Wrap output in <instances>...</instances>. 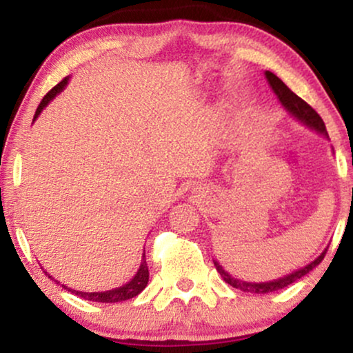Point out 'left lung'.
I'll use <instances>...</instances> for the list:
<instances>
[{
	"label": "left lung",
	"instance_id": "8db88e82",
	"mask_svg": "<svg viewBox=\"0 0 353 353\" xmlns=\"http://www.w3.org/2000/svg\"><path fill=\"white\" fill-rule=\"evenodd\" d=\"M265 78L270 84L272 91L275 92L276 97H279V101L282 102V105L288 110L290 114L293 115V117H295L296 120H300L301 123H305L306 127L313 128L314 132L323 133L325 138H329L323 119L319 117V114L316 112L313 107L307 104V102L303 101L301 97H298L295 92H293L292 89H290L287 84H285L279 77H275L272 71H265ZM324 256H325V251L321 254L318 259H314L311 264L303 267V269H298L295 272H292L290 275H285V276H282V279H276V280H274V282H261V283L243 282V280H238V279H234V276H231L228 272H226L220 264H218L216 261H213V264H215L218 274L223 276V280H225V282L228 285H231L233 288H238V290H241V292L259 293V295H262V293L276 292V290L285 288V287H288V285H292L293 282H296L298 279L305 276L307 272L313 270L316 265H319L321 261L324 259Z\"/></svg>",
	"mask_w": 353,
	"mask_h": 353
}]
</instances>
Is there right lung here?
I'll return each mask as SVG.
<instances>
[{"label":"right lung","instance_id":"1","mask_svg":"<svg viewBox=\"0 0 353 353\" xmlns=\"http://www.w3.org/2000/svg\"><path fill=\"white\" fill-rule=\"evenodd\" d=\"M66 84H68V78L61 79V81L58 83L55 88H52L50 91H48L47 94L43 96L42 102H40L39 107H37V110H35L34 120L39 117L40 112H42V110H43V107H47V104L53 99V97H55L57 94H60V92L63 91ZM48 276H50V275H48ZM148 280H150V272H148V264H146V257H145V252H143V256H141L140 269H138L135 276H133L130 282L122 285V287L114 288V290H109V292H92V293L77 292V290L65 287V285H63V288L68 290V292H71V293H74V295H78L79 298H84V300H89V301H97V303H119V301L130 300V298L140 295V293L145 290L146 285H148Z\"/></svg>","mask_w":353,"mask_h":353}]
</instances>
